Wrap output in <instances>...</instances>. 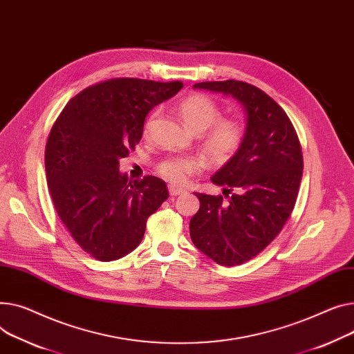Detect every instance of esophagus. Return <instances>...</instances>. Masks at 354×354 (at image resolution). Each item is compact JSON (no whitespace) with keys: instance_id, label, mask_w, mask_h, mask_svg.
I'll return each instance as SVG.
<instances>
[{"instance_id":"1","label":"esophagus","mask_w":354,"mask_h":354,"mask_svg":"<svg viewBox=\"0 0 354 354\" xmlns=\"http://www.w3.org/2000/svg\"><path fill=\"white\" fill-rule=\"evenodd\" d=\"M169 194H171L172 196L182 195V194H185V189H183V187L176 186V185H169Z\"/></svg>"}]
</instances>
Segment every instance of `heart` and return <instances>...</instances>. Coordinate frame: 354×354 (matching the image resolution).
Segmentation results:
<instances>
[{"label":"heart","mask_w":354,"mask_h":354,"mask_svg":"<svg viewBox=\"0 0 354 354\" xmlns=\"http://www.w3.org/2000/svg\"><path fill=\"white\" fill-rule=\"evenodd\" d=\"M179 116L185 127L196 135L203 133L202 147L206 155L215 162L223 163L229 160L242 145L243 131L238 121L221 120L218 104L202 93H195L185 98L178 108ZM156 113H152L145 124V133L153 125ZM202 162L194 156H169L163 159L158 171L159 174L175 183H183L191 175L196 174Z\"/></svg>","instance_id":"b5f03b06"}]
</instances>
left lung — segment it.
Here are the masks:
<instances>
[{"label": "left lung", "instance_id": "obj_1", "mask_svg": "<svg viewBox=\"0 0 354 354\" xmlns=\"http://www.w3.org/2000/svg\"><path fill=\"white\" fill-rule=\"evenodd\" d=\"M195 89L232 97L242 104V145L212 182L233 192L196 194L201 207L191 219L194 245L222 266L242 265L261 253L289 219L303 174L297 133L286 112L262 89L242 81L199 82Z\"/></svg>", "mask_w": 354, "mask_h": 354}]
</instances>
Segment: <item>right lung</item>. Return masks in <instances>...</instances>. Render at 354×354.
Wrapping results in <instances>:
<instances>
[{"label":"right lung","mask_w":354,"mask_h":354,"mask_svg":"<svg viewBox=\"0 0 354 354\" xmlns=\"http://www.w3.org/2000/svg\"><path fill=\"white\" fill-rule=\"evenodd\" d=\"M182 86L136 78L101 82L71 100L50 132L45 174L57 214L98 261L131 253L144 238L148 218L169 196L156 176L132 183L120 172V159L139 144L149 111Z\"/></svg>","instance_id":"add662e5"}]
</instances>
